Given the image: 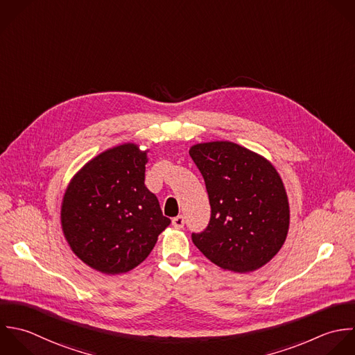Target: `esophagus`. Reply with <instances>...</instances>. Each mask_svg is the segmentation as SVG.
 I'll return each instance as SVG.
<instances>
[{
    "label": "esophagus",
    "mask_w": 355,
    "mask_h": 355,
    "mask_svg": "<svg viewBox=\"0 0 355 355\" xmlns=\"http://www.w3.org/2000/svg\"><path fill=\"white\" fill-rule=\"evenodd\" d=\"M185 225V218L182 216H177L173 218V227L175 228H182Z\"/></svg>",
    "instance_id": "34e87169"
}]
</instances>
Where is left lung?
Returning <instances> with one entry per match:
<instances>
[{
	"label": "left lung",
	"mask_w": 355,
	"mask_h": 355,
	"mask_svg": "<svg viewBox=\"0 0 355 355\" xmlns=\"http://www.w3.org/2000/svg\"><path fill=\"white\" fill-rule=\"evenodd\" d=\"M189 155L211 207L207 227L192 232L195 246L216 266L249 272L267 264L289 230V203L274 166L228 141L198 144Z\"/></svg>",
	"instance_id": "left-lung-1"
}]
</instances>
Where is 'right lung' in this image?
Wrapping results in <instances>:
<instances>
[{"label": "right lung", "mask_w": 355, "mask_h": 355, "mask_svg": "<svg viewBox=\"0 0 355 355\" xmlns=\"http://www.w3.org/2000/svg\"><path fill=\"white\" fill-rule=\"evenodd\" d=\"M146 152L134 144L105 150L69 184L62 202V230L74 254L103 274L141 264L170 218L145 187Z\"/></svg>", "instance_id": "obj_1"}]
</instances>
